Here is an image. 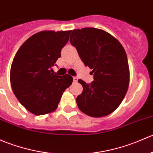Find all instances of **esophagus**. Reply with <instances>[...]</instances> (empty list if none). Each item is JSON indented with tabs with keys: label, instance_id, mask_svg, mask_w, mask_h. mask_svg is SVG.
I'll return each mask as SVG.
<instances>
[{
	"label": "esophagus",
	"instance_id": "1",
	"mask_svg": "<svg viewBox=\"0 0 153 153\" xmlns=\"http://www.w3.org/2000/svg\"><path fill=\"white\" fill-rule=\"evenodd\" d=\"M73 81L75 82V83H76V82L78 81V78H77V77H73Z\"/></svg>",
	"mask_w": 153,
	"mask_h": 153
}]
</instances>
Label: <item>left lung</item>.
<instances>
[{
  "instance_id": "8db88e82",
  "label": "left lung",
  "mask_w": 153,
  "mask_h": 153,
  "mask_svg": "<svg viewBox=\"0 0 153 153\" xmlns=\"http://www.w3.org/2000/svg\"><path fill=\"white\" fill-rule=\"evenodd\" d=\"M70 43L76 48L94 81L78 83L83 91L76 98L78 108L92 117L114 112L123 100L130 81V70L125 49L114 36L105 30L84 28L72 30Z\"/></svg>"
}]
</instances>
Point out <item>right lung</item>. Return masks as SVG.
Listing matches in <instances>:
<instances>
[{
    "label": "right lung",
    "instance_id": "1",
    "mask_svg": "<svg viewBox=\"0 0 153 153\" xmlns=\"http://www.w3.org/2000/svg\"><path fill=\"white\" fill-rule=\"evenodd\" d=\"M71 30H42L20 46L11 66L10 82L14 95L26 110L39 116L54 111L73 78L58 76L51 67L61 57Z\"/></svg>",
    "mask_w": 153,
    "mask_h": 153
}]
</instances>
